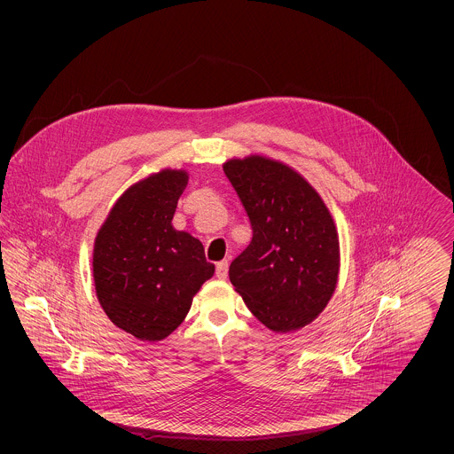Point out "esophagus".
Instances as JSON below:
<instances>
[{
    "mask_svg": "<svg viewBox=\"0 0 454 454\" xmlns=\"http://www.w3.org/2000/svg\"><path fill=\"white\" fill-rule=\"evenodd\" d=\"M226 276H228V260H221V262H217L216 278L217 279H226Z\"/></svg>",
    "mask_w": 454,
    "mask_h": 454,
    "instance_id": "esophagus-1",
    "label": "esophagus"
}]
</instances>
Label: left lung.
<instances>
[{
  "mask_svg": "<svg viewBox=\"0 0 454 454\" xmlns=\"http://www.w3.org/2000/svg\"><path fill=\"white\" fill-rule=\"evenodd\" d=\"M223 170L254 231L230 265V281L267 328L300 330L324 311L339 282L333 217L301 173L282 161L250 154L228 160Z\"/></svg>",
  "mask_w": 454,
  "mask_h": 454,
  "instance_id": "8db88e82",
  "label": "left lung"
}]
</instances>
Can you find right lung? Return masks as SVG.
Segmentation results:
<instances>
[{"instance_id": "right-lung-1", "label": "right lung", "mask_w": 454, "mask_h": 454, "mask_svg": "<svg viewBox=\"0 0 454 454\" xmlns=\"http://www.w3.org/2000/svg\"><path fill=\"white\" fill-rule=\"evenodd\" d=\"M189 173L163 168L117 199L93 245V281L110 322L143 342L167 339L215 274L202 243L172 224Z\"/></svg>"}]
</instances>
